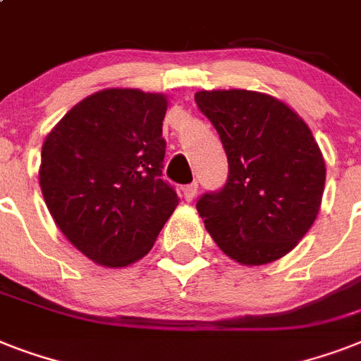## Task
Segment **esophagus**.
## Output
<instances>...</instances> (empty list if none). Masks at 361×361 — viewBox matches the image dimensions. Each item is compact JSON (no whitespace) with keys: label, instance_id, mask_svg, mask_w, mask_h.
<instances>
[{"label":"esophagus","instance_id":"1","mask_svg":"<svg viewBox=\"0 0 361 361\" xmlns=\"http://www.w3.org/2000/svg\"><path fill=\"white\" fill-rule=\"evenodd\" d=\"M181 191H183V198H185L187 202H191L192 198L197 197V192H198V183H197V181H192V183H189V185L183 187V189H181Z\"/></svg>","mask_w":361,"mask_h":361}]
</instances>
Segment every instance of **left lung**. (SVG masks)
<instances>
[{
    "label": "left lung",
    "instance_id": "obj_1",
    "mask_svg": "<svg viewBox=\"0 0 361 361\" xmlns=\"http://www.w3.org/2000/svg\"><path fill=\"white\" fill-rule=\"evenodd\" d=\"M228 159L221 191L197 202L221 251L243 266L285 257L317 219L326 164L307 123L283 101L247 90L195 95Z\"/></svg>",
    "mask_w": 361,
    "mask_h": 361
}]
</instances>
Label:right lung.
I'll list each match as a JSON object with an SVG mask.
<instances>
[{
  "label": "right lung",
  "mask_w": 361,
  "mask_h": 361,
  "mask_svg": "<svg viewBox=\"0 0 361 361\" xmlns=\"http://www.w3.org/2000/svg\"><path fill=\"white\" fill-rule=\"evenodd\" d=\"M163 93L110 87L75 104L42 144L50 215L90 260L123 268L152 249L180 198L161 180Z\"/></svg>",
  "instance_id": "obj_1"
}]
</instances>
